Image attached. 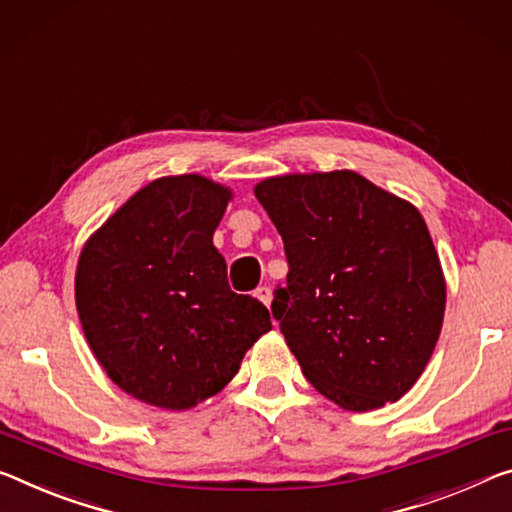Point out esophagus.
<instances>
[{
    "mask_svg": "<svg viewBox=\"0 0 512 512\" xmlns=\"http://www.w3.org/2000/svg\"><path fill=\"white\" fill-rule=\"evenodd\" d=\"M255 296L262 300V303L269 307L271 305V300H273V294H271V287H266V285H262V287H257L255 289Z\"/></svg>",
    "mask_w": 512,
    "mask_h": 512,
    "instance_id": "34e87169",
    "label": "esophagus"
}]
</instances>
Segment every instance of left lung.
Returning a JSON list of instances; mask_svg holds the SVG:
<instances>
[{
  "label": "left lung",
  "instance_id": "8db88e82",
  "mask_svg": "<svg viewBox=\"0 0 512 512\" xmlns=\"http://www.w3.org/2000/svg\"><path fill=\"white\" fill-rule=\"evenodd\" d=\"M289 264L271 312L305 378L364 412L399 401L431 360L446 287L424 218L351 170L255 186Z\"/></svg>",
  "mask_w": 512,
  "mask_h": 512
}]
</instances>
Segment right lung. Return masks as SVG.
<instances>
[{
    "mask_svg": "<svg viewBox=\"0 0 512 512\" xmlns=\"http://www.w3.org/2000/svg\"><path fill=\"white\" fill-rule=\"evenodd\" d=\"M230 191L200 175L134 193L81 250L77 312L95 358L120 389L186 410L223 389L271 314L234 294L214 248Z\"/></svg>",
    "mask_w": 512,
    "mask_h": 512,
    "instance_id": "add662e5",
    "label": "right lung"
}]
</instances>
